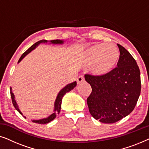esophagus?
<instances>
[{"label": "esophagus", "instance_id": "1", "mask_svg": "<svg viewBox=\"0 0 149 149\" xmlns=\"http://www.w3.org/2000/svg\"><path fill=\"white\" fill-rule=\"evenodd\" d=\"M85 81V78L83 76H80L77 79V84H81V83H83Z\"/></svg>", "mask_w": 149, "mask_h": 149}]
</instances>
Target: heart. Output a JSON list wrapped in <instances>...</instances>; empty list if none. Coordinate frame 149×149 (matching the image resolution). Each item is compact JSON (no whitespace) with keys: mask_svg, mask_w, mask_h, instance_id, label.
<instances>
[{"mask_svg":"<svg viewBox=\"0 0 149 149\" xmlns=\"http://www.w3.org/2000/svg\"><path fill=\"white\" fill-rule=\"evenodd\" d=\"M120 53L114 45L97 43L83 51L81 59L91 64V72L96 76H104L113 71L119 61Z\"/></svg>","mask_w":149,"mask_h":149,"instance_id":"1","label":"heart"}]
</instances>
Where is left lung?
I'll return each mask as SVG.
<instances>
[{"instance_id":"8db88e82","label":"left lung","mask_w":149,"mask_h":149,"mask_svg":"<svg viewBox=\"0 0 149 149\" xmlns=\"http://www.w3.org/2000/svg\"><path fill=\"white\" fill-rule=\"evenodd\" d=\"M117 67L104 76L85 74L92 91L87 99L89 113L104 123H115L133 111L141 91L139 67L127 50L117 44Z\"/></svg>"}]
</instances>
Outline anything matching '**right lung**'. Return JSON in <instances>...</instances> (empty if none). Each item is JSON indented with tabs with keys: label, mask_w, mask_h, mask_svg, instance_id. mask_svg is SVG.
I'll return each instance as SVG.
<instances>
[{
	"label": "right lung",
	"mask_w": 149,
	"mask_h": 149,
	"mask_svg": "<svg viewBox=\"0 0 149 149\" xmlns=\"http://www.w3.org/2000/svg\"><path fill=\"white\" fill-rule=\"evenodd\" d=\"M47 42V40H39V41L36 42V43H34L33 45H32L26 51V52H24L23 54H22V56L20 57L19 61H18V63H19L20 61H21L22 59H23L24 57H25L26 55L28 54H29V53L31 52L34 49L36 48V47H37L38 45L40 43H41V42ZM50 42H52L53 44H62L63 42H64V40H50ZM77 85V82L76 81H74V82H73L72 83H70V84L67 85L66 86H65L64 88H63L62 90H61L60 92H59L58 96L56 97V102H55V108H54V113L52 114V115H51L49 117H48L47 118H45V119H40V120H32V122H34V123H39V124H46V123H49L50 121H52L54 120L55 118L56 117V115H58V114L60 113V109H61V104H62V97L64 95L66 94L67 92H69V91H70L72 89H73L75 87H76ZM10 93H11V99H12V102H13V104L14 106V107L15 108V109L17 110V111L19 112V113L22 115V112L19 111V108H18V106L17 104V103H16V101L15 100V97H14V94L12 92V88L11 87H10ZM24 117H26L25 116H24Z\"/></svg>",
	"instance_id": "1"
}]
</instances>
